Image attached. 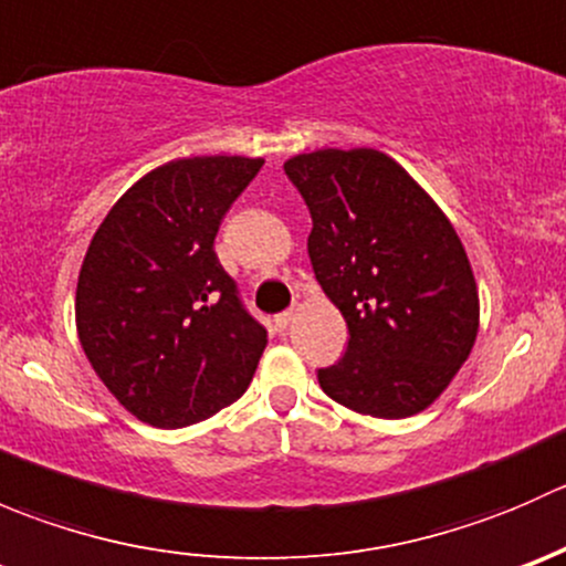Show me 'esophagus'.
I'll return each instance as SVG.
<instances>
[{
  "label": "esophagus",
  "instance_id": "34e87169",
  "mask_svg": "<svg viewBox=\"0 0 566 566\" xmlns=\"http://www.w3.org/2000/svg\"><path fill=\"white\" fill-rule=\"evenodd\" d=\"M290 319H293V312H279V315L273 317V325H276V331H284L290 325Z\"/></svg>",
  "mask_w": 566,
  "mask_h": 566
}]
</instances>
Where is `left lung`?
Listing matches in <instances>:
<instances>
[{
  "label": "left lung",
  "mask_w": 566,
  "mask_h": 566,
  "mask_svg": "<svg viewBox=\"0 0 566 566\" xmlns=\"http://www.w3.org/2000/svg\"><path fill=\"white\" fill-rule=\"evenodd\" d=\"M312 213L310 260L347 323V350L317 369L334 402L405 419L436 402L479 331L471 262L452 221L394 158L369 147L284 164Z\"/></svg>",
  "instance_id": "1"
}]
</instances>
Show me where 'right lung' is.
I'll list each match as a JSON object with an SVG mask.
<instances>
[{"mask_svg": "<svg viewBox=\"0 0 566 566\" xmlns=\"http://www.w3.org/2000/svg\"><path fill=\"white\" fill-rule=\"evenodd\" d=\"M262 158L193 156L153 169L93 235L76 287L78 342L117 402L161 430L249 389L268 331L213 241Z\"/></svg>", "mask_w": 566, "mask_h": 566, "instance_id": "right-lung-1", "label": "right lung"}]
</instances>
